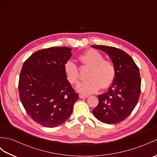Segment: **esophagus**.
Here are the masks:
<instances>
[{
  "label": "esophagus",
  "mask_w": 157,
  "mask_h": 157,
  "mask_svg": "<svg viewBox=\"0 0 157 157\" xmlns=\"http://www.w3.org/2000/svg\"><path fill=\"white\" fill-rule=\"evenodd\" d=\"M79 98H88V96L87 95H84V94H79Z\"/></svg>",
  "instance_id": "obj_1"
}]
</instances>
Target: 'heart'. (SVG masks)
Returning <instances> with one entry per match:
<instances>
[{"label": "heart", "instance_id": "obj_1", "mask_svg": "<svg viewBox=\"0 0 157 157\" xmlns=\"http://www.w3.org/2000/svg\"><path fill=\"white\" fill-rule=\"evenodd\" d=\"M78 59L83 66L90 67L87 81L79 83L77 90L84 94H90L98 91L100 88L106 89L114 82L116 69L113 62L104 59L101 53L94 49H90L79 55ZM66 78L71 84H76L79 79V69L71 61L64 65Z\"/></svg>", "mask_w": 157, "mask_h": 157}]
</instances>
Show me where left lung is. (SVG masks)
Here are the masks:
<instances>
[{"instance_id":"obj_1","label":"left lung","mask_w":157,"mask_h":157,"mask_svg":"<svg viewBox=\"0 0 157 157\" xmlns=\"http://www.w3.org/2000/svg\"><path fill=\"white\" fill-rule=\"evenodd\" d=\"M91 46L106 52L116 69L114 82L107 92L98 96V104L92 113L100 121L116 124L128 117L137 105L141 92L139 68L121 49L102 45Z\"/></svg>"}]
</instances>
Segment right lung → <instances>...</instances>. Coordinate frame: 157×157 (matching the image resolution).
I'll use <instances>...</instances> for the list:
<instances>
[{
	"instance_id": "1",
	"label": "right lung",
	"mask_w": 157,
	"mask_h": 157,
	"mask_svg": "<svg viewBox=\"0 0 157 157\" xmlns=\"http://www.w3.org/2000/svg\"><path fill=\"white\" fill-rule=\"evenodd\" d=\"M71 50L66 46L40 50L22 66L18 85L20 101L28 115L46 128L64 123L78 99L64 72Z\"/></svg>"
}]
</instances>
